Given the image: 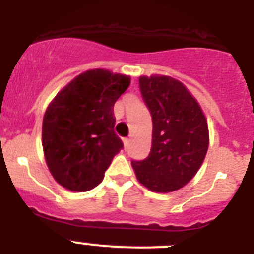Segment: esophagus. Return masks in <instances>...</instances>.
I'll return each instance as SVG.
<instances>
[{
	"instance_id": "34e87169",
	"label": "esophagus",
	"mask_w": 254,
	"mask_h": 254,
	"mask_svg": "<svg viewBox=\"0 0 254 254\" xmlns=\"http://www.w3.org/2000/svg\"><path fill=\"white\" fill-rule=\"evenodd\" d=\"M129 142H131V140L129 138H123V143H125V147H128L129 146Z\"/></svg>"
}]
</instances>
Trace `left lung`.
I'll return each mask as SVG.
<instances>
[{
    "label": "left lung",
    "instance_id": "left-lung-1",
    "mask_svg": "<svg viewBox=\"0 0 254 254\" xmlns=\"http://www.w3.org/2000/svg\"><path fill=\"white\" fill-rule=\"evenodd\" d=\"M140 91L152 117L151 150L133 160L138 182L154 192L186 186L201 168L208 147L202 109L187 87L169 76H141Z\"/></svg>",
    "mask_w": 254,
    "mask_h": 254
}]
</instances>
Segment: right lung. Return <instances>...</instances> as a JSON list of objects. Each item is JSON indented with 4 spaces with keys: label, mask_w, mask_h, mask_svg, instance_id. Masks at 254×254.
Instances as JSON below:
<instances>
[{
    "label": "right lung",
    "mask_w": 254,
    "mask_h": 254,
    "mask_svg": "<svg viewBox=\"0 0 254 254\" xmlns=\"http://www.w3.org/2000/svg\"><path fill=\"white\" fill-rule=\"evenodd\" d=\"M129 76L90 69L64 87L47 108L42 143L49 172L73 192L99 185L123 142L114 132L113 107Z\"/></svg>",
    "instance_id": "1"
}]
</instances>
